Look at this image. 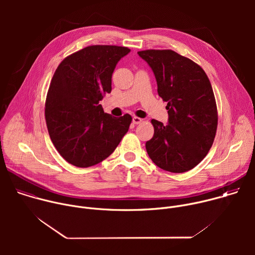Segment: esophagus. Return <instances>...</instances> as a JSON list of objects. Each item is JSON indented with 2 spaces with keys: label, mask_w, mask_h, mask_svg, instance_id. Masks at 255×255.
<instances>
[{
  "label": "esophagus",
  "mask_w": 255,
  "mask_h": 255,
  "mask_svg": "<svg viewBox=\"0 0 255 255\" xmlns=\"http://www.w3.org/2000/svg\"><path fill=\"white\" fill-rule=\"evenodd\" d=\"M142 121H143V119H141V118H139V117H136V116H134L133 119H132L133 124H140Z\"/></svg>",
  "instance_id": "1"
}]
</instances>
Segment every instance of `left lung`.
Masks as SVG:
<instances>
[{
	"label": "left lung",
	"mask_w": 255,
	"mask_h": 255,
	"mask_svg": "<svg viewBox=\"0 0 255 255\" xmlns=\"http://www.w3.org/2000/svg\"><path fill=\"white\" fill-rule=\"evenodd\" d=\"M156 79L158 96L167 102L168 123L152 119L153 137L146 151L161 169L186 172L208 154L217 131L218 112L211 83L192 59L170 49L137 52Z\"/></svg>",
	"instance_id": "left-lung-1"
}]
</instances>
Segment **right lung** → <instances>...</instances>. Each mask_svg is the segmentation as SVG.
Wrapping results in <instances>:
<instances>
[{
    "instance_id": "right-lung-1",
    "label": "right lung",
    "mask_w": 255,
    "mask_h": 255,
    "mask_svg": "<svg viewBox=\"0 0 255 255\" xmlns=\"http://www.w3.org/2000/svg\"><path fill=\"white\" fill-rule=\"evenodd\" d=\"M129 52L124 46L91 45L57 66L46 96L45 120L53 145L68 163H100L127 133L132 117L104 113L99 102L111 93L116 64Z\"/></svg>"
}]
</instances>
